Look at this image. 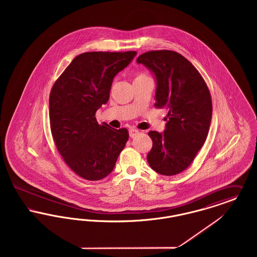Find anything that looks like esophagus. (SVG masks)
Instances as JSON below:
<instances>
[{
	"label": "esophagus",
	"mask_w": 257,
	"mask_h": 257,
	"mask_svg": "<svg viewBox=\"0 0 257 257\" xmlns=\"http://www.w3.org/2000/svg\"><path fill=\"white\" fill-rule=\"evenodd\" d=\"M139 130H137V129H135V128H131L130 130H129V135H130V137L131 138H135L137 135H139Z\"/></svg>",
	"instance_id": "obj_1"
}]
</instances>
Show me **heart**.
<instances>
[{
  "label": "heart",
  "instance_id": "obj_1",
  "mask_svg": "<svg viewBox=\"0 0 257 257\" xmlns=\"http://www.w3.org/2000/svg\"><path fill=\"white\" fill-rule=\"evenodd\" d=\"M143 77H147V75H146V74L143 73L137 74V75H136V78H135V80H137V79H140V78H143Z\"/></svg>",
  "mask_w": 257,
  "mask_h": 257
}]
</instances>
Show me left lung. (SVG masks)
<instances>
[{"label":"left lung","instance_id":"8db88e82","mask_svg":"<svg viewBox=\"0 0 257 257\" xmlns=\"http://www.w3.org/2000/svg\"><path fill=\"white\" fill-rule=\"evenodd\" d=\"M137 62L155 75V107L168 110L164 133H148L153 145L147 162L160 174L175 175L192 164L207 138L212 117L209 88L196 67L174 51H149Z\"/></svg>","mask_w":257,"mask_h":257}]
</instances>
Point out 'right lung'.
I'll use <instances>...</instances> for the list:
<instances>
[{"label":"right lung","mask_w":257,"mask_h":257,"mask_svg":"<svg viewBox=\"0 0 257 257\" xmlns=\"http://www.w3.org/2000/svg\"><path fill=\"white\" fill-rule=\"evenodd\" d=\"M136 55V51L83 53L51 89L50 127L55 145L66 165L86 180L109 175L128 141L126 128L98 124L95 112L108 102L114 76Z\"/></svg>","instance_id":"add662e5"}]
</instances>
